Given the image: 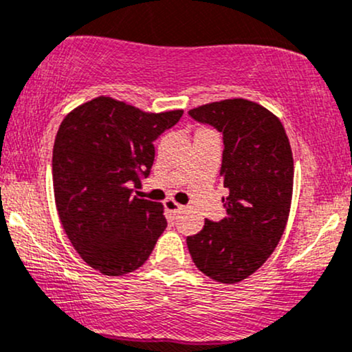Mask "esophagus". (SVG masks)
Here are the masks:
<instances>
[{"mask_svg": "<svg viewBox=\"0 0 352 352\" xmlns=\"http://www.w3.org/2000/svg\"><path fill=\"white\" fill-rule=\"evenodd\" d=\"M164 208L168 209L169 212H175V214H176V212H181V211H183V209H184L183 204L176 203L175 199H168V201H166V203H164Z\"/></svg>", "mask_w": 352, "mask_h": 352, "instance_id": "obj_1", "label": "esophagus"}]
</instances>
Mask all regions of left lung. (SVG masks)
I'll return each mask as SVG.
<instances>
[{"label": "left lung", "mask_w": 352, "mask_h": 352, "mask_svg": "<svg viewBox=\"0 0 352 352\" xmlns=\"http://www.w3.org/2000/svg\"><path fill=\"white\" fill-rule=\"evenodd\" d=\"M189 116L223 133L221 177L228 216L188 236V250L201 272L218 283L246 279L278 246L293 199L294 161L276 114L258 102L232 98L197 106Z\"/></svg>", "instance_id": "8db88e82"}]
</instances>
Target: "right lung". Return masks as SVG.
<instances>
[{
    "label": "right lung",
    "mask_w": 352,
    "mask_h": 352,
    "mask_svg": "<svg viewBox=\"0 0 352 352\" xmlns=\"http://www.w3.org/2000/svg\"><path fill=\"white\" fill-rule=\"evenodd\" d=\"M183 109L146 113L109 96L74 108L53 148L54 201L63 229L93 270L123 276L143 266L168 226L163 204L133 196L155 161L153 141Z\"/></svg>",
    "instance_id": "obj_1"
}]
</instances>
